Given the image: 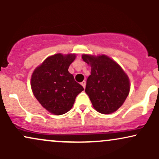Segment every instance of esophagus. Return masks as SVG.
I'll return each instance as SVG.
<instances>
[{"label":"esophagus","mask_w":159,"mask_h":159,"mask_svg":"<svg viewBox=\"0 0 159 159\" xmlns=\"http://www.w3.org/2000/svg\"><path fill=\"white\" fill-rule=\"evenodd\" d=\"M81 84L82 86H83L84 88H85V87H86V81H82L81 83Z\"/></svg>","instance_id":"1"}]
</instances>
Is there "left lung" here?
<instances>
[{
  "label": "left lung",
  "instance_id": "left-lung-1",
  "mask_svg": "<svg viewBox=\"0 0 159 159\" xmlns=\"http://www.w3.org/2000/svg\"><path fill=\"white\" fill-rule=\"evenodd\" d=\"M91 66L85 92L93 106L103 114L114 113L123 105L130 90L129 77L120 66L106 55H82Z\"/></svg>",
  "mask_w": 159,
  "mask_h": 159
}]
</instances>
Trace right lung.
Masks as SVG:
<instances>
[{
    "instance_id": "right-lung-1",
    "label": "right lung",
    "mask_w": 159,
    "mask_h": 159,
    "mask_svg": "<svg viewBox=\"0 0 159 159\" xmlns=\"http://www.w3.org/2000/svg\"><path fill=\"white\" fill-rule=\"evenodd\" d=\"M75 54H56L36 67L31 76V89L41 105L54 115L64 114L73 106L76 96L84 90L68 69Z\"/></svg>"
}]
</instances>
